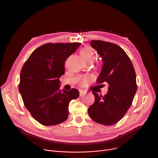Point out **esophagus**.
<instances>
[{
  "instance_id": "34e87169",
  "label": "esophagus",
  "mask_w": 158,
  "mask_h": 158,
  "mask_svg": "<svg viewBox=\"0 0 158 158\" xmlns=\"http://www.w3.org/2000/svg\"><path fill=\"white\" fill-rule=\"evenodd\" d=\"M86 92L85 90H84V89H80V90H79L80 96H82V95H85V94H86Z\"/></svg>"
}]
</instances>
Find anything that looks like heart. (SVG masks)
<instances>
[{
  "label": "heart",
  "mask_w": 158,
  "mask_h": 158,
  "mask_svg": "<svg viewBox=\"0 0 158 158\" xmlns=\"http://www.w3.org/2000/svg\"><path fill=\"white\" fill-rule=\"evenodd\" d=\"M81 56L85 61H93L95 57V54L91 48H85L81 51ZM89 81L88 77H84L81 80L82 85L86 84Z\"/></svg>",
  "instance_id": "1"
}]
</instances>
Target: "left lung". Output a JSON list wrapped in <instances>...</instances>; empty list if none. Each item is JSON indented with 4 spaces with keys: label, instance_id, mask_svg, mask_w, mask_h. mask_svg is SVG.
Listing matches in <instances>:
<instances>
[{
    "label": "left lung",
    "instance_id": "1",
    "mask_svg": "<svg viewBox=\"0 0 158 158\" xmlns=\"http://www.w3.org/2000/svg\"><path fill=\"white\" fill-rule=\"evenodd\" d=\"M91 46L103 62L97 82H106L109 86L104 96L93 92L95 102L89 107L88 112L95 122L113 125L123 118L133 101L137 90L135 70L129 57L118 45L92 40Z\"/></svg>",
    "mask_w": 158,
    "mask_h": 158
}]
</instances>
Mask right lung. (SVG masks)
<instances>
[{
  "label": "right lung",
  "instance_id": "right-lung-1",
  "mask_svg": "<svg viewBox=\"0 0 158 158\" xmlns=\"http://www.w3.org/2000/svg\"><path fill=\"white\" fill-rule=\"evenodd\" d=\"M81 43L46 44L32 52L24 63L20 76L19 92L32 117L45 126H54L68 118L69 106L76 99L77 89H60L66 59Z\"/></svg>",
  "mask_w": 158,
  "mask_h": 158
}]
</instances>
